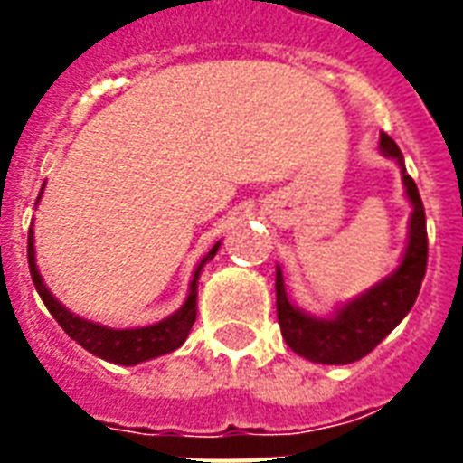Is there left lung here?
<instances>
[{
    "mask_svg": "<svg viewBox=\"0 0 463 463\" xmlns=\"http://www.w3.org/2000/svg\"><path fill=\"white\" fill-rule=\"evenodd\" d=\"M382 154L402 163L403 187L413 203L411 213L409 247L403 254L402 267L384 281L370 288L365 296L353 300L336 312L334 319H315L293 307L286 296L281 269H276V315L281 324L286 344L303 358L324 365H348L365 358L367 353L382 344V338L409 315L420 290L428 267V228H425L423 199L418 194L413 177L403 170V156L394 139L382 132Z\"/></svg>",
    "mask_w": 463,
    "mask_h": 463,
    "instance_id": "left-lung-1",
    "label": "left lung"
}]
</instances>
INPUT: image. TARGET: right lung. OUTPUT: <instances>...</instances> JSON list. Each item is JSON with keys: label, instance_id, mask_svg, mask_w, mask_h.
Wrapping results in <instances>:
<instances>
[{"label": "right lung", "instance_id": "obj_1", "mask_svg": "<svg viewBox=\"0 0 463 463\" xmlns=\"http://www.w3.org/2000/svg\"><path fill=\"white\" fill-rule=\"evenodd\" d=\"M221 242L211 247V252L206 254L196 269L194 281L189 286V296L175 315L151 326H141V329H108L96 322L81 319V317L71 315L67 307H61L52 298V293L45 288V283L40 279L38 267H35V247H33V231H28V267H31L33 286L38 290V296L43 298L45 307L50 309V315L60 322V326L67 331L69 336L74 338L76 344L83 345L86 351L98 355V358L110 360L118 365H137L144 360L158 358L165 353L175 351L184 344V338L189 336V329L196 319V283H199V271L209 260H213V254L218 252Z\"/></svg>", "mask_w": 463, "mask_h": 463}]
</instances>
